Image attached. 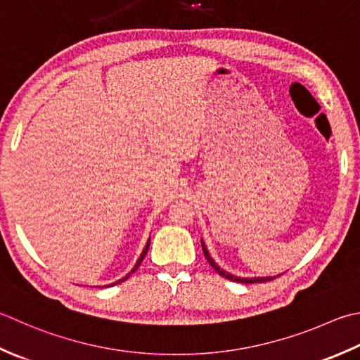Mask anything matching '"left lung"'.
Wrapping results in <instances>:
<instances>
[{
    "mask_svg": "<svg viewBox=\"0 0 360 360\" xmlns=\"http://www.w3.org/2000/svg\"><path fill=\"white\" fill-rule=\"evenodd\" d=\"M201 246H202L204 256H206L207 262H209L210 265H212V269H215V271H217L218 274H221L223 278H226V279H229V281H236V283H243V284H255V283H266V281H271V279L276 278V276H266V278H240V276H234V274L224 271L223 269H220V266H218V265L215 264V260H214L212 257H210L209 251H207V248H206V245H204L202 240H201Z\"/></svg>",
    "mask_w": 360,
    "mask_h": 360,
    "instance_id": "8db88e82",
    "label": "left lung"
}]
</instances>
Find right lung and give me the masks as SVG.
I'll list each match as a JSON object with an SVG mask.
<instances>
[{
  "label": "right lung",
  "mask_w": 360,
  "mask_h": 360,
  "mask_svg": "<svg viewBox=\"0 0 360 360\" xmlns=\"http://www.w3.org/2000/svg\"><path fill=\"white\" fill-rule=\"evenodd\" d=\"M148 248H150V238H148V242H146V245H145V248H143V251H142V255H140V257L137 259V262H136V265H134V269L128 273V274H126V276L124 278H122V279H118L117 281V283H114V284H110V285H115V284H120V283H123V281H126V279H128L129 276H131V274L134 273V271H136L137 269H139V266H140V264H142V260H143V257H145V255H146V252H148ZM110 285H108V287H110Z\"/></svg>",
  "instance_id": "1"
}]
</instances>
